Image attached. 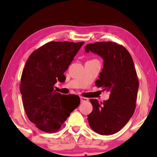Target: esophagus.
<instances>
[{
  "mask_svg": "<svg viewBox=\"0 0 157 157\" xmlns=\"http://www.w3.org/2000/svg\"><path fill=\"white\" fill-rule=\"evenodd\" d=\"M80 99H81V102H86L88 101V99L87 98H85V97H83V96H82V97H80Z\"/></svg>",
  "mask_w": 157,
  "mask_h": 157,
  "instance_id": "34e87169",
  "label": "esophagus"
}]
</instances>
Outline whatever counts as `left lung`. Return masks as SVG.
<instances>
[{
	"label": "left lung",
	"mask_w": 157,
	"mask_h": 157,
	"mask_svg": "<svg viewBox=\"0 0 157 157\" xmlns=\"http://www.w3.org/2000/svg\"><path fill=\"white\" fill-rule=\"evenodd\" d=\"M85 49L104 60L96 86L110 92L107 101L90 100L93 107L88 115L90 127L101 135L114 134L128 122L136 109L139 82L134 61L128 50L116 42H94Z\"/></svg>",
	"instance_id": "8db88e82"
}]
</instances>
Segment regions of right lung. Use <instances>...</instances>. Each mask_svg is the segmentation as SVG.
<instances>
[{
    "instance_id": "obj_1",
    "label": "right lung",
    "mask_w": 157,
    "mask_h": 157,
    "mask_svg": "<svg viewBox=\"0 0 157 157\" xmlns=\"http://www.w3.org/2000/svg\"><path fill=\"white\" fill-rule=\"evenodd\" d=\"M84 42H49L29 56L23 69L20 92L29 121L43 132H57L80 103L74 95L56 92L55 84L65 80L64 73Z\"/></svg>"
}]
</instances>
